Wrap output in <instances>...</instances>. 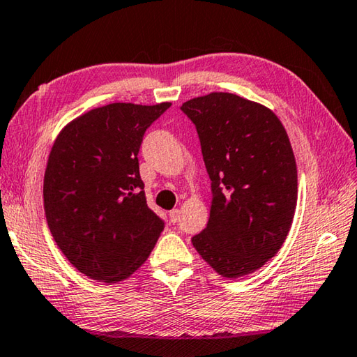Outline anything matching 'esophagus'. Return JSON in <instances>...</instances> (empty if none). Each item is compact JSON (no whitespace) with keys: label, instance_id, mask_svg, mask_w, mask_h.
Segmentation results:
<instances>
[{"label":"esophagus","instance_id":"esophagus-1","mask_svg":"<svg viewBox=\"0 0 357 357\" xmlns=\"http://www.w3.org/2000/svg\"><path fill=\"white\" fill-rule=\"evenodd\" d=\"M178 216H180V210L178 208H174L169 211V220H171L172 224H175L178 221Z\"/></svg>","mask_w":357,"mask_h":357}]
</instances>
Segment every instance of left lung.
Here are the masks:
<instances>
[{
	"mask_svg": "<svg viewBox=\"0 0 357 357\" xmlns=\"http://www.w3.org/2000/svg\"><path fill=\"white\" fill-rule=\"evenodd\" d=\"M180 109L196 125L211 180L210 220L192 246L221 276H246L278 254L295 216L289 135L271 109L235 93L211 92Z\"/></svg>",
	"mask_w": 357,
	"mask_h": 357,
	"instance_id": "obj_1",
	"label": "left lung"
}]
</instances>
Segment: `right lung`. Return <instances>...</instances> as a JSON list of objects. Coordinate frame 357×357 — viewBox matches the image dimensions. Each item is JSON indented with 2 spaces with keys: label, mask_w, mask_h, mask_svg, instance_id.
Returning a JSON list of instances; mask_svg holds the SVG:
<instances>
[{
  "label": "right lung",
  "mask_w": 357,
  "mask_h": 357,
  "mask_svg": "<svg viewBox=\"0 0 357 357\" xmlns=\"http://www.w3.org/2000/svg\"><path fill=\"white\" fill-rule=\"evenodd\" d=\"M169 106H100L56 137L43 208L56 245L91 279L112 284L131 276L165 229L147 205L137 153L146 130Z\"/></svg>",
  "instance_id": "add662e5"
}]
</instances>
